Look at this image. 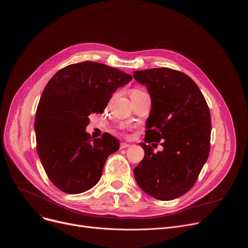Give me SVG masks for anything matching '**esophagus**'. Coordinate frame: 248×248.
Returning <instances> with one entry per match:
<instances>
[{
    "instance_id": "1",
    "label": "esophagus",
    "mask_w": 248,
    "mask_h": 248,
    "mask_svg": "<svg viewBox=\"0 0 248 248\" xmlns=\"http://www.w3.org/2000/svg\"><path fill=\"white\" fill-rule=\"evenodd\" d=\"M129 146V144L127 142H122L121 143V149H124V148H127Z\"/></svg>"
}]
</instances>
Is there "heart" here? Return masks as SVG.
I'll list each match as a JSON object with an SVG mask.
<instances>
[{
    "label": "heart",
    "mask_w": 248,
    "mask_h": 248,
    "mask_svg": "<svg viewBox=\"0 0 248 248\" xmlns=\"http://www.w3.org/2000/svg\"><path fill=\"white\" fill-rule=\"evenodd\" d=\"M134 91H138V90H134Z\"/></svg>",
    "instance_id": "obj_1"
}]
</instances>
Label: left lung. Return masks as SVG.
<instances>
[{"instance_id": "8db88e82", "label": "left lung", "mask_w": 248, "mask_h": 248, "mask_svg": "<svg viewBox=\"0 0 248 248\" xmlns=\"http://www.w3.org/2000/svg\"><path fill=\"white\" fill-rule=\"evenodd\" d=\"M133 77L147 87L152 101L145 142L162 140L164 147L154 154L149 144L140 143L145 155L133 170L135 180L150 196L172 200L194 186L208 159L210 110L196 83L179 70L150 68Z\"/></svg>"}]
</instances>
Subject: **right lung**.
Wrapping results in <instances>:
<instances>
[{"instance_id":"1","label":"right lung","mask_w":248,"mask_h":248,"mask_svg":"<svg viewBox=\"0 0 248 248\" xmlns=\"http://www.w3.org/2000/svg\"><path fill=\"white\" fill-rule=\"evenodd\" d=\"M132 77L95 62L69 64L47 83L36 110V150L52 184L78 194L100 180L110 154L120 148L117 138L85 131L93 113L103 114L112 94Z\"/></svg>"}]
</instances>
